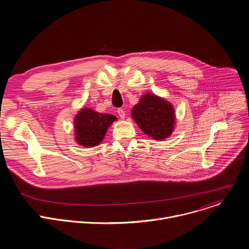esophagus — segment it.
<instances>
[{"label":"esophagus","instance_id":"esophagus-1","mask_svg":"<svg viewBox=\"0 0 249 249\" xmlns=\"http://www.w3.org/2000/svg\"><path fill=\"white\" fill-rule=\"evenodd\" d=\"M117 113H118V115H119V117L121 119H124L125 116H126V112H125V110L123 108H118L117 109Z\"/></svg>","mask_w":249,"mask_h":249}]
</instances>
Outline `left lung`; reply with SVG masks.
<instances>
[{
	"label": "left lung",
	"instance_id": "obj_1",
	"mask_svg": "<svg viewBox=\"0 0 249 249\" xmlns=\"http://www.w3.org/2000/svg\"><path fill=\"white\" fill-rule=\"evenodd\" d=\"M132 117L145 134L155 140H163L173 130L174 110L164 99L145 94L132 109Z\"/></svg>",
	"mask_w": 249,
	"mask_h": 249
}]
</instances>
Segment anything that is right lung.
<instances>
[{
  "label": "right lung",
  "mask_w": 249,
  "mask_h": 249,
  "mask_svg": "<svg viewBox=\"0 0 249 249\" xmlns=\"http://www.w3.org/2000/svg\"><path fill=\"white\" fill-rule=\"evenodd\" d=\"M114 120L116 117L112 114L98 113L89 108L81 110L75 119L78 143L85 147L97 146Z\"/></svg>",
  "instance_id": "add662e5"
}]
</instances>
